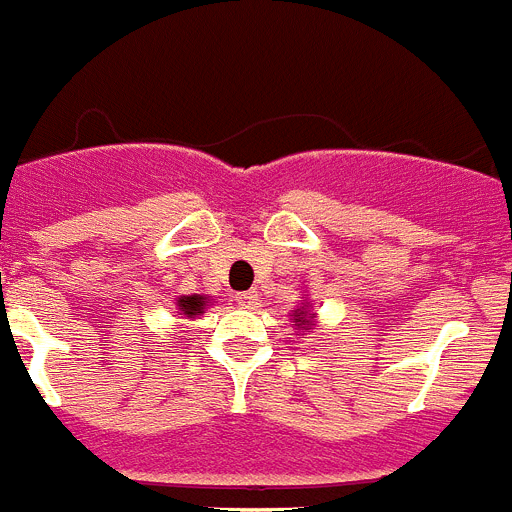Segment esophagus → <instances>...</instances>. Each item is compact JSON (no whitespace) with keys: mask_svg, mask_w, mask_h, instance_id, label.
Instances as JSON below:
<instances>
[{"mask_svg":"<svg viewBox=\"0 0 512 512\" xmlns=\"http://www.w3.org/2000/svg\"><path fill=\"white\" fill-rule=\"evenodd\" d=\"M235 300H238V305L241 307H253L256 305V300H259V295H256V292H241Z\"/></svg>","mask_w":512,"mask_h":512,"instance_id":"34e87169","label":"esophagus"}]
</instances>
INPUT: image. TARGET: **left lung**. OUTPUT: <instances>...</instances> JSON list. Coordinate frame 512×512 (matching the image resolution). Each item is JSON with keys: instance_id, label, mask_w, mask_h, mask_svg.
Returning <instances> with one entry per match:
<instances>
[{"instance_id": "obj_1", "label": "left lung", "mask_w": 512, "mask_h": 512, "mask_svg": "<svg viewBox=\"0 0 512 512\" xmlns=\"http://www.w3.org/2000/svg\"><path fill=\"white\" fill-rule=\"evenodd\" d=\"M295 323H297V325H307L305 312H295Z\"/></svg>"}]
</instances>
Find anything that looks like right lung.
I'll list each match as a JSON object with an SVG mask.
<instances>
[{"label": "right lung", "instance_id": "obj_1", "mask_svg": "<svg viewBox=\"0 0 512 512\" xmlns=\"http://www.w3.org/2000/svg\"><path fill=\"white\" fill-rule=\"evenodd\" d=\"M202 297H197V295H192V297H182V300H179V310L184 312V315H197V312H202Z\"/></svg>", "mask_w": 512, "mask_h": 512}]
</instances>
